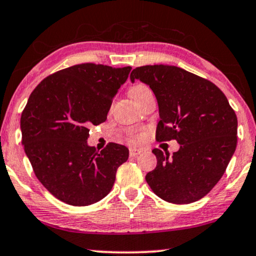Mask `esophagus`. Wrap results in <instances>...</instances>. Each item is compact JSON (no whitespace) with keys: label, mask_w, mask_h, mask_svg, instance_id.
<instances>
[{"label":"esophagus","mask_w":256,"mask_h":256,"mask_svg":"<svg viewBox=\"0 0 256 256\" xmlns=\"http://www.w3.org/2000/svg\"><path fill=\"white\" fill-rule=\"evenodd\" d=\"M141 152H142V149H140V148L132 147L130 149H129V155H130L132 158H134V156H136V155L141 154Z\"/></svg>","instance_id":"esophagus-1"}]
</instances>
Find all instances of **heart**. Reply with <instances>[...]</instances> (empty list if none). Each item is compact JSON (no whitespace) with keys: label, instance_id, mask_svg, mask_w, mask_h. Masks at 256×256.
<instances>
[{"label":"heart","instance_id":"1","mask_svg":"<svg viewBox=\"0 0 256 256\" xmlns=\"http://www.w3.org/2000/svg\"><path fill=\"white\" fill-rule=\"evenodd\" d=\"M147 87H144V86H135V87L132 88L130 90V95L132 94H138V92H144L147 90Z\"/></svg>","mask_w":256,"mask_h":256}]
</instances>
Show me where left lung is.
<instances>
[{"label":"left lung","instance_id":"obj_1","mask_svg":"<svg viewBox=\"0 0 256 256\" xmlns=\"http://www.w3.org/2000/svg\"><path fill=\"white\" fill-rule=\"evenodd\" d=\"M135 80L156 98V140L180 144L172 156L152 150L158 164L146 181L170 204L200 200L220 181L236 148L238 118L230 102L210 81L175 66L138 67L130 74L132 84Z\"/></svg>","mask_w":256,"mask_h":256}]
</instances>
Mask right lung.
Here are the masks:
<instances>
[{"instance_id":"add662e5","label":"right lung","mask_w":256,"mask_h":256,"mask_svg":"<svg viewBox=\"0 0 256 256\" xmlns=\"http://www.w3.org/2000/svg\"><path fill=\"white\" fill-rule=\"evenodd\" d=\"M132 67L84 63L46 78L29 96L21 116L22 144L38 181L72 206L107 196L127 147L88 144L89 127L107 120L112 98Z\"/></svg>"}]
</instances>
